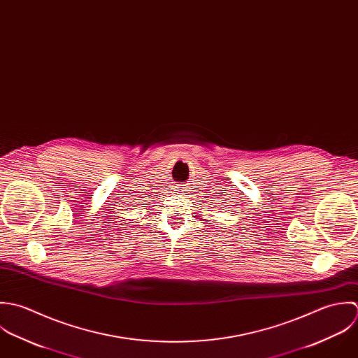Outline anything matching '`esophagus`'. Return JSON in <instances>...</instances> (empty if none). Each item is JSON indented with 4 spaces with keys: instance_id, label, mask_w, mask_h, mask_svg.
<instances>
[{
    "instance_id": "obj_1",
    "label": "esophagus",
    "mask_w": 358,
    "mask_h": 358,
    "mask_svg": "<svg viewBox=\"0 0 358 358\" xmlns=\"http://www.w3.org/2000/svg\"><path fill=\"white\" fill-rule=\"evenodd\" d=\"M176 191H177L178 194H182V192L185 191V187H184V185H176Z\"/></svg>"
}]
</instances>
